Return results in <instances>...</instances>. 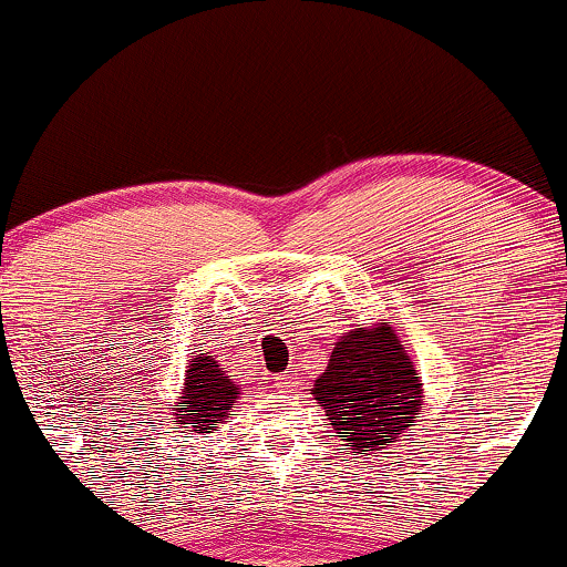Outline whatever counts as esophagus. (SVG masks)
Wrapping results in <instances>:
<instances>
[{
	"label": "esophagus",
	"mask_w": 567,
	"mask_h": 567,
	"mask_svg": "<svg viewBox=\"0 0 567 567\" xmlns=\"http://www.w3.org/2000/svg\"><path fill=\"white\" fill-rule=\"evenodd\" d=\"M277 383H279V386H285V389H292V386H296V375H292V373L279 375Z\"/></svg>",
	"instance_id": "obj_1"
}]
</instances>
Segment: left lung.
I'll return each instance as SVG.
<instances>
[{
    "label": "left lung",
    "instance_id": "8db88e82",
    "mask_svg": "<svg viewBox=\"0 0 567 567\" xmlns=\"http://www.w3.org/2000/svg\"><path fill=\"white\" fill-rule=\"evenodd\" d=\"M324 415L351 451H379L415 424L421 405L419 370L389 324L354 328L330 351L328 370L311 389Z\"/></svg>",
    "mask_w": 567,
    "mask_h": 567
}]
</instances>
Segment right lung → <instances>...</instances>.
Instances as JSON below:
<instances>
[{
    "mask_svg": "<svg viewBox=\"0 0 567 567\" xmlns=\"http://www.w3.org/2000/svg\"><path fill=\"white\" fill-rule=\"evenodd\" d=\"M237 394V381L224 373L216 357H194L186 370L184 400L175 405V419H181V424H197L194 432L207 434V429L229 419Z\"/></svg>",
    "mask_w": 567,
    "mask_h": 567,
    "instance_id": "1",
    "label": "right lung"
}]
</instances>
